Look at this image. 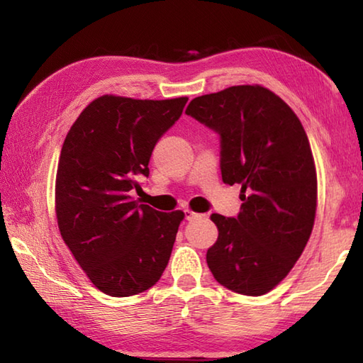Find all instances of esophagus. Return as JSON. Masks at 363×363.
Wrapping results in <instances>:
<instances>
[{
    "label": "esophagus",
    "mask_w": 363,
    "mask_h": 363,
    "mask_svg": "<svg viewBox=\"0 0 363 363\" xmlns=\"http://www.w3.org/2000/svg\"><path fill=\"white\" fill-rule=\"evenodd\" d=\"M184 216H186L187 220H194V219L201 218V214L194 213V211H190V210H184Z\"/></svg>",
    "instance_id": "1"
}]
</instances>
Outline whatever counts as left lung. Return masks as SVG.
I'll return each mask as SVG.
<instances>
[{
    "mask_svg": "<svg viewBox=\"0 0 363 363\" xmlns=\"http://www.w3.org/2000/svg\"><path fill=\"white\" fill-rule=\"evenodd\" d=\"M186 113L218 134L223 181L242 186L235 218L211 214L219 237L208 267L227 290L261 296L286 277L314 227L309 139L293 110L257 84L195 97Z\"/></svg>",
    "mask_w": 363,
    "mask_h": 363,
    "instance_id": "8db88e82",
    "label": "left lung"
}]
</instances>
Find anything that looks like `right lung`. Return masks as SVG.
Masks as SVG:
<instances>
[{"label":"right lung","mask_w":363,"mask_h":363,"mask_svg":"<svg viewBox=\"0 0 363 363\" xmlns=\"http://www.w3.org/2000/svg\"><path fill=\"white\" fill-rule=\"evenodd\" d=\"M187 97L139 101L102 96L64 140L56 179L60 235L89 280L115 298L149 290L167 269L182 211L162 213L131 196L160 138Z\"/></svg>","instance_id":"right-lung-1"}]
</instances>
